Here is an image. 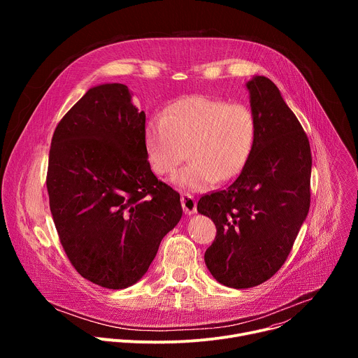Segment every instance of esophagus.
I'll return each mask as SVG.
<instances>
[{
  "mask_svg": "<svg viewBox=\"0 0 358 358\" xmlns=\"http://www.w3.org/2000/svg\"><path fill=\"white\" fill-rule=\"evenodd\" d=\"M181 206L187 215H192L196 213V201L191 194H182L181 195Z\"/></svg>",
  "mask_w": 358,
  "mask_h": 358,
  "instance_id": "34e87169",
  "label": "esophagus"
}]
</instances>
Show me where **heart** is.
I'll use <instances>...</instances> for the list:
<instances>
[{
    "mask_svg": "<svg viewBox=\"0 0 358 358\" xmlns=\"http://www.w3.org/2000/svg\"><path fill=\"white\" fill-rule=\"evenodd\" d=\"M257 122L242 103L210 96L178 99L145 126V152L151 170L169 176L185 159L189 163L173 177L181 189L207 191L217 181L235 178L248 163Z\"/></svg>",
    "mask_w": 358,
    "mask_h": 358,
    "instance_id": "b5f03b06",
    "label": "heart"
}]
</instances>
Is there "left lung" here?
Wrapping results in <instances>:
<instances>
[{
	"label": "left lung",
	"mask_w": 358,
	"mask_h": 358,
	"mask_svg": "<svg viewBox=\"0 0 358 358\" xmlns=\"http://www.w3.org/2000/svg\"><path fill=\"white\" fill-rule=\"evenodd\" d=\"M246 89L257 122L252 155L228 188L196 206L217 227L206 265L234 289L258 286L280 269L310 208L308 136L271 79L257 75Z\"/></svg>",
	"instance_id": "1"
}]
</instances>
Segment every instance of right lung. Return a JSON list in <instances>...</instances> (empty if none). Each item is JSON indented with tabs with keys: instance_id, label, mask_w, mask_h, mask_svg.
<instances>
[{
	"instance_id": "add662e5",
	"label": "right lung",
	"mask_w": 358,
	"mask_h": 358,
	"mask_svg": "<svg viewBox=\"0 0 358 358\" xmlns=\"http://www.w3.org/2000/svg\"><path fill=\"white\" fill-rule=\"evenodd\" d=\"M145 113L122 83L90 87L62 117L49 150L46 188L75 269L106 289L138 282L180 222V194L152 174Z\"/></svg>"
}]
</instances>
